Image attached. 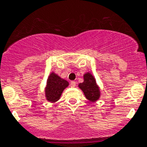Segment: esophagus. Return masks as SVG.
Masks as SVG:
<instances>
[{
	"mask_svg": "<svg viewBox=\"0 0 147 147\" xmlns=\"http://www.w3.org/2000/svg\"><path fill=\"white\" fill-rule=\"evenodd\" d=\"M75 86H76V83H75V81H71L70 82V86L71 87H75Z\"/></svg>",
	"mask_w": 147,
	"mask_h": 147,
	"instance_id": "obj_1",
	"label": "esophagus"
}]
</instances>
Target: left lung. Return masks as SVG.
<instances>
[{"label":"left lung","instance_id":"left-lung-1","mask_svg":"<svg viewBox=\"0 0 147 147\" xmlns=\"http://www.w3.org/2000/svg\"><path fill=\"white\" fill-rule=\"evenodd\" d=\"M83 82L79 84L78 87L83 91L87 100L91 102L98 100L100 96V90L94 77L90 72H86L83 75Z\"/></svg>","mask_w":147,"mask_h":147}]
</instances>
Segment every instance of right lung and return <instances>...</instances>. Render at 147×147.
<instances>
[{
	"mask_svg": "<svg viewBox=\"0 0 147 147\" xmlns=\"http://www.w3.org/2000/svg\"><path fill=\"white\" fill-rule=\"evenodd\" d=\"M69 86V83L64 79L61 78L54 72L50 75L45 87V96L47 101L55 102L60 99L62 92Z\"/></svg>",
	"mask_w": 147,
	"mask_h": 147,
	"instance_id": "obj_1",
	"label": "right lung"
}]
</instances>
